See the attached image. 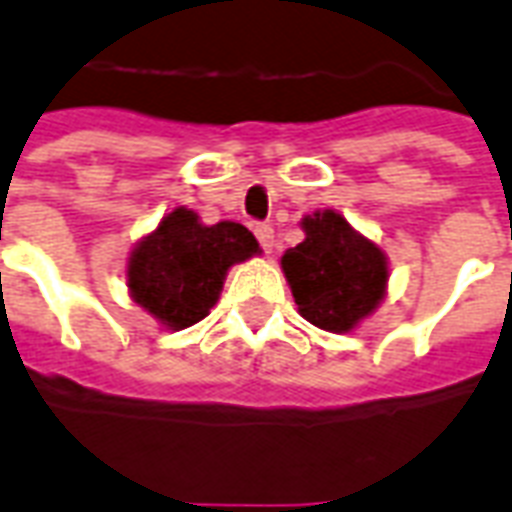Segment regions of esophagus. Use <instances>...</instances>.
Masks as SVG:
<instances>
[{
	"label": "esophagus",
	"mask_w": 512,
	"mask_h": 512,
	"mask_svg": "<svg viewBox=\"0 0 512 512\" xmlns=\"http://www.w3.org/2000/svg\"><path fill=\"white\" fill-rule=\"evenodd\" d=\"M255 236H257V241H260V246L266 249V252H271V249H274V227H271V225H255Z\"/></svg>",
	"instance_id": "esophagus-1"
}]
</instances>
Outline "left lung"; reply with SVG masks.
<instances>
[{"label": "left lung", "instance_id": "left-lung-1", "mask_svg": "<svg viewBox=\"0 0 512 512\" xmlns=\"http://www.w3.org/2000/svg\"><path fill=\"white\" fill-rule=\"evenodd\" d=\"M306 238L282 255V271L304 320L350 333L382 304L388 257L347 219L325 208L301 219Z\"/></svg>", "mask_w": 512, "mask_h": 512}]
</instances>
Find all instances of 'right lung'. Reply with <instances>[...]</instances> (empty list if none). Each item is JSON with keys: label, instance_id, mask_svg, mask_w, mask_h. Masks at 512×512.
Returning <instances> with one entry per match:
<instances>
[{"label": "right lung", "instance_id": "1", "mask_svg": "<svg viewBox=\"0 0 512 512\" xmlns=\"http://www.w3.org/2000/svg\"><path fill=\"white\" fill-rule=\"evenodd\" d=\"M260 255L257 238L238 222L203 225L192 208H173L127 257L132 301L168 331L200 323L219 301L236 263Z\"/></svg>", "mask_w": 512, "mask_h": 512}]
</instances>
